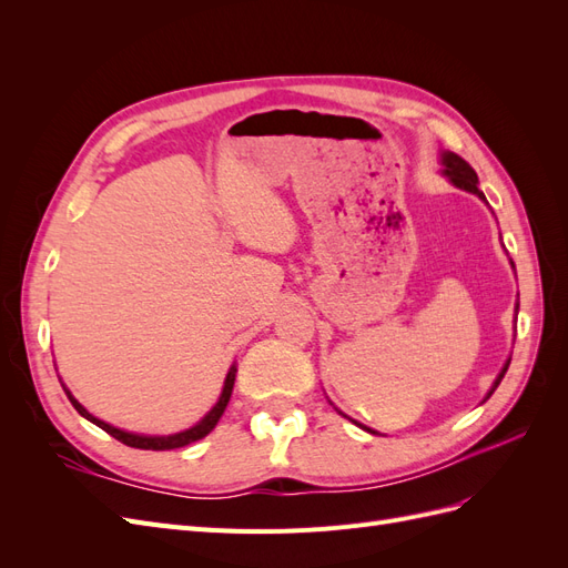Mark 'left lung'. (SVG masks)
I'll list each match as a JSON object with an SVG mask.
<instances>
[{
    "label": "left lung",
    "mask_w": 568,
    "mask_h": 568,
    "mask_svg": "<svg viewBox=\"0 0 568 568\" xmlns=\"http://www.w3.org/2000/svg\"><path fill=\"white\" fill-rule=\"evenodd\" d=\"M443 165H445V170L443 173L448 175L459 189H467V192H471V194H476L478 199H486L484 196V192H480V189L476 186L478 184V178H476V173H474V168L464 161L462 156H457V153H450V151H445L443 153ZM507 367H509V359H507V365L503 367V372H500V376H497L495 379V386H493V390L500 386V382H503V376H505V372H507ZM493 390L488 393V395H493ZM365 428V426H363ZM369 432V428H367ZM374 434V432H372Z\"/></svg>",
    "instance_id": "1"
}]
</instances>
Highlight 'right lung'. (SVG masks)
<instances>
[{"label":"right lung","mask_w":568,"mask_h":568,"mask_svg":"<svg viewBox=\"0 0 568 568\" xmlns=\"http://www.w3.org/2000/svg\"><path fill=\"white\" fill-rule=\"evenodd\" d=\"M234 376H236V367L230 369L227 379H225V388H222V395H220V400L215 403V407L209 412V415H205L196 426L186 428V432L175 434V436H136V434L120 432V428H115V426H111V424H106V422H101V419L92 417L90 412L84 409V407L73 398V395L65 390V386H63V384H61V386H63V390L68 393V398H71L73 407L80 412V415H82L84 419H90L92 424H97L99 428H104V432H106L109 436H113L115 440L130 445V448H140V450H173V448H182V445H189V443H194V440H201L203 436H209V434L213 432L215 424H217L220 417H222V412H225V407H227V403H230V395H232V388H234Z\"/></svg>","instance_id":"1"}]
</instances>
